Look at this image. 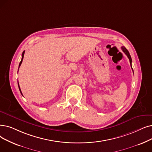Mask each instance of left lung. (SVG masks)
Wrapping results in <instances>:
<instances>
[{
	"label": "left lung",
	"instance_id": "left-lung-1",
	"mask_svg": "<svg viewBox=\"0 0 152 152\" xmlns=\"http://www.w3.org/2000/svg\"><path fill=\"white\" fill-rule=\"evenodd\" d=\"M121 48H122V50L124 51V53L127 56L128 58L129 59L130 63V64H131V67H132V58H131V56H130V53H129V51H128L126 48H125L124 47H122ZM132 71H133V69H132Z\"/></svg>",
	"mask_w": 152,
	"mask_h": 152
}]
</instances>
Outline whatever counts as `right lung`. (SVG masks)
<instances>
[{
	"label": "right lung",
	"instance_id": "add662e5",
	"mask_svg": "<svg viewBox=\"0 0 152 152\" xmlns=\"http://www.w3.org/2000/svg\"><path fill=\"white\" fill-rule=\"evenodd\" d=\"M24 53H25V51L22 53V60H21V61L20 62V63H19V66H18V69H19V68H20V65H21V64H22V61H23V56H24ZM18 88H19V90H20V93L22 94V92H21V90H20V86H19V84H18ZM23 96V95H22Z\"/></svg>",
	"mask_w": 152,
	"mask_h": 152
}]
</instances>
